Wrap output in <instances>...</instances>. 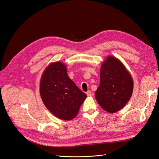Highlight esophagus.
I'll return each mask as SVG.
<instances>
[{
  "mask_svg": "<svg viewBox=\"0 0 159 159\" xmlns=\"http://www.w3.org/2000/svg\"><path fill=\"white\" fill-rule=\"evenodd\" d=\"M86 94H87V97H91V96H92V93H91V91H88L86 93Z\"/></svg>",
  "mask_w": 159,
  "mask_h": 159,
  "instance_id": "1",
  "label": "esophagus"
}]
</instances>
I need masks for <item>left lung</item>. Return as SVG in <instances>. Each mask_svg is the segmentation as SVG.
Here are the masks:
<instances>
[{"label":"left lung","instance_id":"1","mask_svg":"<svg viewBox=\"0 0 159 159\" xmlns=\"http://www.w3.org/2000/svg\"><path fill=\"white\" fill-rule=\"evenodd\" d=\"M100 83L95 98L102 108L116 113L130 100L134 89L131 75L123 62L115 57L107 56L100 68Z\"/></svg>","mask_w":159,"mask_h":159}]
</instances>
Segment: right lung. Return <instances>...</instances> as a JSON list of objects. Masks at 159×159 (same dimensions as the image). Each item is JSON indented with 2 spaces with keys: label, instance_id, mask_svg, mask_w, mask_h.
Masks as SVG:
<instances>
[{
  "label": "right lung",
  "instance_id": "add662e5",
  "mask_svg": "<svg viewBox=\"0 0 159 159\" xmlns=\"http://www.w3.org/2000/svg\"><path fill=\"white\" fill-rule=\"evenodd\" d=\"M40 93L48 110L56 117L66 120L75 117L87 97L70 79L66 65L60 61L50 63L44 70Z\"/></svg>",
  "mask_w": 159,
  "mask_h": 159
}]
</instances>
